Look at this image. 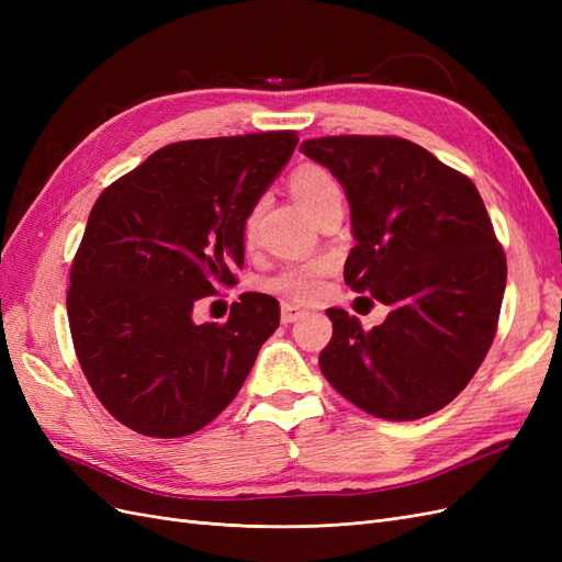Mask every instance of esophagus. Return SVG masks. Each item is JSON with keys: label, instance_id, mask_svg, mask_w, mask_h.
I'll list each match as a JSON object with an SVG mask.
<instances>
[{"label": "esophagus", "instance_id": "34e87169", "mask_svg": "<svg viewBox=\"0 0 562 562\" xmlns=\"http://www.w3.org/2000/svg\"><path fill=\"white\" fill-rule=\"evenodd\" d=\"M304 314H307V310H302V307H297V304H291V302H285V304H281V323H295L297 318H302Z\"/></svg>", "mask_w": 562, "mask_h": 562}]
</instances>
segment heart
Returning a JSON list of instances; mask_svg holds the SVG:
<instances>
[{
  "label": "heart",
  "mask_w": 562,
  "mask_h": 562,
  "mask_svg": "<svg viewBox=\"0 0 562 562\" xmlns=\"http://www.w3.org/2000/svg\"><path fill=\"white\" fill-rule=\"evenodd\" d=\"M291 190L295 199L307 209L314 217L330 206L335 201H342V184L339 180L318 164H302L297 166L291 176ZM255 225H258V209H255L244 225V236L252 239ZM330 265L326 260L307 262V265H293L283 269L281 274L271 281V288L279 293H285L288 297L295 300H312L323 291V277L328 274Z\"/></svg>",
  "instance_id": "1"
}]
</instances>
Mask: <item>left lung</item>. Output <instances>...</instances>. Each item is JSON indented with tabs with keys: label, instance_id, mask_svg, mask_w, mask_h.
<instances>
[{
	"label": "left lung",
	"instance_id": "obj_1",
	"mask_svg": "<svg viewBox=\"0 0 562 562\" xmlns=\"http://www.w3.org/2000/svg\"><path fill=\"white\" fill-rule=\"evenodd\" d=\"M300 149L349 199L347 285L389 307L372 330L328 310L323 378L375 417L434 415L471 382L497 333L506 258L479 190L394 135H328Z\"/></svg>",
	"mask_w": 562,
	"mask_h": 562
}]
</instances>
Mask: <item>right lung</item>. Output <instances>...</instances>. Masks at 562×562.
Instances as JSON below:
<instances>
[{
    "mask_svg": "<svg viewBox=\"0 0 562 562\" xmlns=\"http://www.w3.org/2000/svg\"><path fill=\"white\" fill-rule=\"evenodd\" d=\"M295 131L182 140L112 182L75 255L67 318L93 394L124 427L180 438L239 394L279 302L244 293L227 323H194L234 285L244 225L297 145Z\"/></svg>",
    "mask_w": 562,
    "mask_h": 562,
    "instance_id": "add662e5",
    "label": "right lung"
}]
</instances>
